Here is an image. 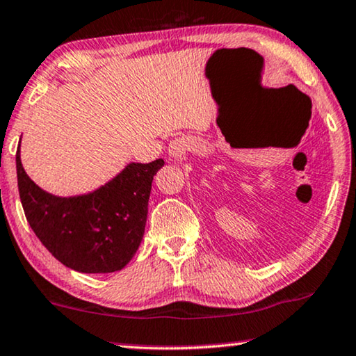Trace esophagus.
Listing matches in <instances>:
<instances>
[{
	"label": "esophagus",
	"instance_id": "obj_1",
	"mask_svg": "<svg viewBox=\"0 0 356 356\" xmlns=\"http://www.w3.org/2000/svg\"><path fill=\"white\" fill-rule=\"evenodd\" d=\"M184 149H186V141H182V138H179V140H174L172 143H170L169 153H170V156H174V158H179V156H182Z\"/></svg>",
	"mask_w": 356,
	"mask_h": 356
}]
</instances>
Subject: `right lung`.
I'll use <instances>...</instances> for the list:
<instances>
[{
  "instance_id": "right-lung-1",
  "label": "right lung",
  "mask_w": 356,
  "mask_h": 356,
  "mask_svg": "<svg viewBox=\"0 0 356 356\" xmlns=\"http://www.w3.org/2000/svg\"><path fill=\"white\" fill-rule=\"evenodd\" d=\"M163 165V159L130 163L97 191L56 197L26 174L17 148L19 197L32 231L56 260L81 273H112L140 248L151 184Z\"/></svg>"
}]
</instances>
